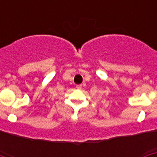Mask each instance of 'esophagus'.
<instances>
[{"label": "esophagus", "mask_w": 157, "mask_h": 157, "mask_svg": "<svg viewBox=\"0 0 157 157\" xmlns=\"http://www.w3.org/2000/svg\"><path fill=\"white\" fill-rule=\"evenodd\" d=\"M76 88L78 89V90H80V89L82 88V85H77L76 86Z\"/></svg>", "instance_id": "34e87169"}]
</instances>
